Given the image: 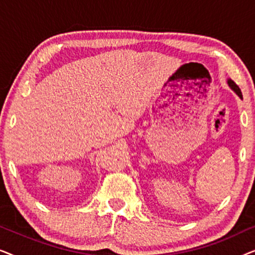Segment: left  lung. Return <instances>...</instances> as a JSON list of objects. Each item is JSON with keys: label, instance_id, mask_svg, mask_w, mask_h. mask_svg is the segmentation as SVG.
I'll list each match as a JSON object with an SVG mask.
<instances>
[{"label": "left lung", "instance_id": "left-lung-1", "mask_svg": "<svg viewBox=\"0 0 255 255\" xmlns=\"http://www.w3.org/2000/svg\"><path fill=\"white\" fill-rule=\"evenodd\" d=\"M228 85H229V87H230V88H231V89L233 90V92H235V93L237 94V95H238V96L240 97V99H242V100H243V95H242V92H240L239 87H238V86H237V85H236V83H235V82H233L231 79H228Z\"/></svg>", "mask_w": 255, "mask_h": 255}]
</instances>
